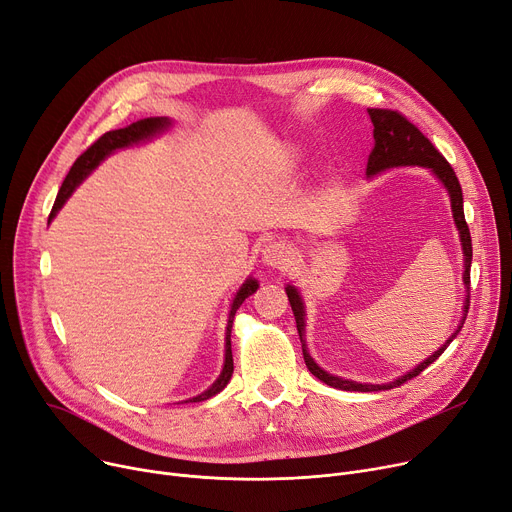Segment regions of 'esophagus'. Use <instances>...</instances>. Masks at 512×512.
<instances>
[{
    "label": "esophagus",
    "instance_id": "esophagus-1",
    "mask_svg": "<svg viewBox=\"0 0 512 512\" xmlns=\"http://www.w3.org/2000/svg\"><path fill=\"white\" fill-rule=\"evenodd\" d=\"M262 262L275 270H287L295 262V250L287 242H273L264 246Z\"/></svg>",
    "mask_w": 512,
    "mask_h": 512
}]
</instances>
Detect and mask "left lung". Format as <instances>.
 Returning a JSON list of instances; mask_svg holds the SVG:
<instances>
[{
    "instance_id": "1",
    "label": "left lung",
    "mask_w": 512,
    "mask_h": 512,
    "mask_svg": "<svg viewBox=\"0 0 512 512\" xmlns=\"http://www.w3.org/2000/svg\"><path fill=\"white\" fill-rule=\"evenodd\" d=\"M370 119L374 124V148L368 157V167H366V175L372 179L374 175L386 171V169H395V167H428L438 179L440 184L446 188L448 196H450V208H453V219L461 237V248H463V256H465V270H463V283H465V304H463V318L459 322V326L455 328V333L450 335L444 345L434 351L430 357H426L422 364H417L413 370H409L407 374L395 378L393 382H384V384H366V382H355V380H345L341 376L328 374L326 370H322L308 351L306 345V308H304V299L299 295V291L293 285H287V297L289 304L297 322V333H299V341H302V351H304V359L308 370L322 380L324 384L339 388V390H357V393H374V390H388L401 386L403 382L415 378L422 374L432 362L444 353V349L453 343V339L459 335V330L465 324L467 318V310H469V270H471V235H469V227L465 223V213H463V190L459 179L453 171V167L448 165V161L438 153L434 148V144L419 132L407 117H403L397 111L390 109H368Z\"/></svg>"
}]
</instances>
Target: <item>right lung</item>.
<instances>
[{
    "label": "right lung",
    "instance_id": "1",
    "mask_svg": "<svg viewBox=\"0 0 512 512\" xmlns=\"http://www.w3.org/2000/svg\"><path fill=\"white\" fill-rule=\"evenodd\" d=\"M171 126V119L169 117H146V119H140V122H134L130 124L128 128H122V130H111V132H105L95 144H90L84 153L76 159V163L72 165L70 173L66 175L62 188H59L57 192V198H55V204L51 208V215H49V223L51 219L57 215V210L62 208L66 204V200L72 196V192L82 184V179H86V175L93 173L109 155H113L115 150L119 148H128L132 144H138V142H144V140H153L155 136L167 132ZM258 289V281L248 277L246 283L239 287V291L235 293L233 302H231V310H229V320H227V330H225V364H223V370L219 374V378L210 384L204 393L196 395L194 399H190L192 403H200V401H206L210 397L219 395L221 390L227 386V382L231 380V374H233V355H231V328H233V318H235V312L239 310V306L244 304V299L250 297L254 291Z\"/></svg>",
    "mask_w": 512,
    "mask_h": 512
}]
</instances>
